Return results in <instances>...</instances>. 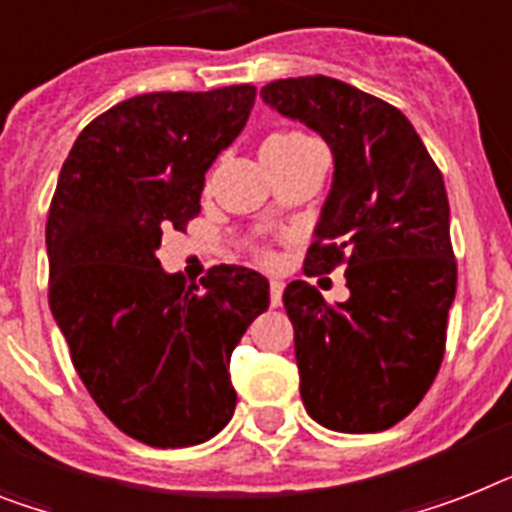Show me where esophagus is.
Instances as JSON below:
<instances>
[{
  "instance_id": "34e87169",
  "label": "esophagus",
  "mask_w": 512,
  "mask_h": 512,
  "mask_svg": "<svg viewBox=\"0 0 512 512\" xmlns=\"http://www.w3.org/2000/svg\"><path fill=\"white\" fill-rule=\"evenodd\" d=\"M281 297H284V281H278V278H270V305H273V307L281 305Z\"/></svg>"
}]
</instances>
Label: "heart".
Instances as JSON below:
<instances>
[{"label":"heart","mask_w":512,"mask_h":512,"mask_svg":"<svg viewBox=\"0 0 512 512\" xmlns=\"http://www.w3.org/2000/svg\"><path fill=\"white\" fill-rule=\"evenodd\" d=\"M307 147H315V141L305 134H276L263 144V155H294Z\"/></svg>","instance_id":"obj_1"}]
</instances>
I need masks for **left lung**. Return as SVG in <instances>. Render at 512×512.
<instances>
[{
	"mask_svg": "<svg viewBox=\"0 0 512 512\" xmlns=\"http://www.w3.org/2000/svg\"><path fill=\"white\" fill-rule=\"evenodd\" d=\"M265 105L321 134L334 178L305 273L344 265L350 299L284 289L307 415L342 434L392 429L442 365L458 265L444 178L397 107L328 76L281 78Z\"/></svg>",
	"mask_w": 512,
	"mask_h": 512,
	"instance_id": "8db88e82",
	"label": "left lung"
}]
</instances>
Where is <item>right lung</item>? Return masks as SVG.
Wrapping results in <instances>:
<instances>
[{
	"label": "right lung",
	"instance_id": "obj_1",
	"mask_svg": "<svg viewBox=\"0 0 512 512\" xmlns=\"http://www.w3.org/2000/svg\"><path fill=\"white\" fill-rule=\"evenodd\" d=\"M252 105L249 83L131 97L83 128L57 178L49 307L91 400L149 447L202 444L231 421V352L270 305L257 270L220 265L189 286L157 260Z\"/></svg>",
	"mask_w": 512,
	"mask_h": 512
}]
</instances>
